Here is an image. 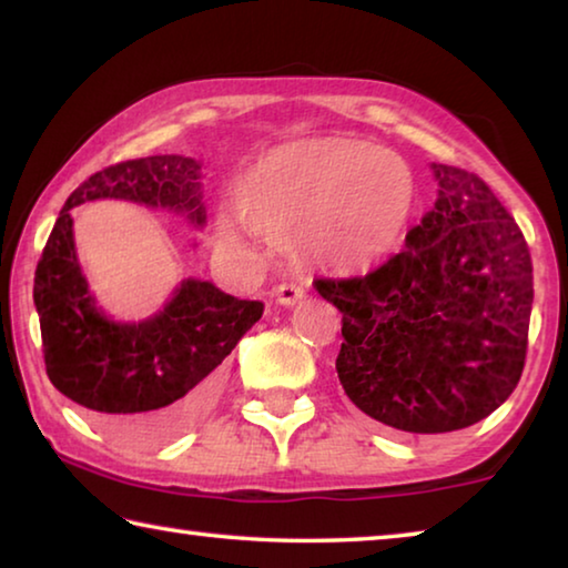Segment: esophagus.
<instances>
[{"instance_id": "34e87169", "label": "esophagus", "mask_w": 568, "mask_h": 568, "mask_svg": "<svg viewBox=\"0 0 568 568\" xmlns=\"http://www.w3.org/2000/svg\"><path fill=\"white\" fill-rule=\"evenodd\" d=\"M273 293H275V301L281 303V305H285V307H291L297 301H303V295H305L303 285H297L295 281H285L281 285H275Z\"/></svg>"}]
</instances>
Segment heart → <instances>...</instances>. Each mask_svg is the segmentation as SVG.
I'll return each instance as SVG.
<instances>
[{
	"label": "heart",
	"instance_id": "heart-1",
	"mask_svg": "<svg viewBox=\"0 0 568 568\" xmlns=\"http://www.w3.org/2000/svg\"><path fill=\"white\" fill-rule=\"evenodd\" d=\"M237 217L265 237L293 233L307 261L341 273L378 265L400 245L416 207L408 162L363 140L318 138L273 150L237 180ZM235 215L220 235L240 243Z\"/></svg>",
	"mask_w": 568,
	"mask_h": 568
}]
</instances>
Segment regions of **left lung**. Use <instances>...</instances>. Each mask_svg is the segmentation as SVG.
I'll list each match as a JSON object with an SVG mask.
<instances>
[{
	"instance_id": "obj_1",
	"label": "left lung",
	"mask_w": 568,
	"mask_h": 568,
	"mask_svg": "<svg viewBox=\"0 0 568 568\" xmlns=\"http://www.w3.org/2000/svg\"><path fill=\"white\" fill-rule=\"evenodd\" d=\"M438 200L368 275L315 277L343 313L335 371L365 416L408 434L474 426L524 373L534 265L526 237L474 172L430 165Z\"/></svg>"
}]
</instances>
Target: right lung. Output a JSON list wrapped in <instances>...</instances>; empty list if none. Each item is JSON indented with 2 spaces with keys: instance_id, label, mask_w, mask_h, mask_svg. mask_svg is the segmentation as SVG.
I'll use <instances>...</instances> for the list:
<instances>
[{
  "instance_id": "add662e5",
  "label": "right lung",
  "mask_w": 568,
  "mask_h": 568,
  "mask_svg": "<svg viewBox=\"0 0 568 568\" xmlns=\"http://www.w3.org/2000/svg\"><path fill=\"white\" fill-rule=\"evenodd\" d=\"M200 162L182 155L128 160L94 172L67 197L34 273L47 376L130 446H155L213 406L223 361L261 321L263 303L185 281L165 311L114 323L88 291L74 253L70 210L98 197L170 207L205 223Z\"/></svg>"
}]
</instances>
